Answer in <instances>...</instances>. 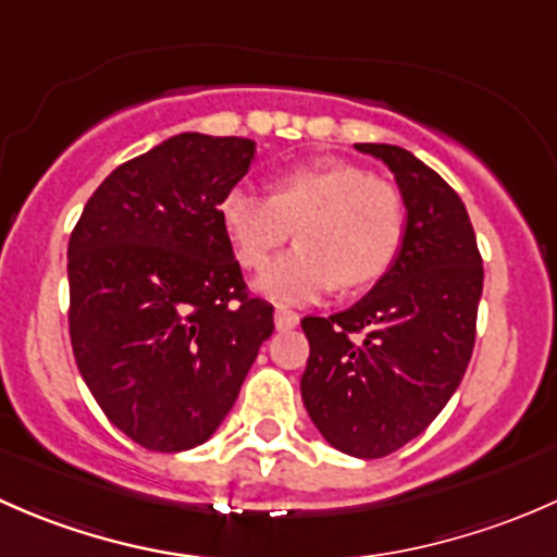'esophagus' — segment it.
Masks as SVG:
<instances>
[{
	"label": "esophagus",
	"instance_id": "esophagus-1",
	"mask_svg": "<svg viewBox=\"0 0 557 557\" xmlns=\"http://www.w3.org/2000/svg\"><path fill=\"white\" fill-rule=\"evenodd\" d=\"M296 323H299V314L294 310H285V307H277V312H274V325H277V331L294 329Z\"/></svg>",
	"mask_w": 557,
	"mask_h": 557
}]
</instances>
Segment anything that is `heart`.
Instances as JSON below:
<instances>
[{
    "label": "heart",
    "mask_w": 557,
    "mask_h": 557,
    "mask_svg": "<svg viewBox=\"0 0 557 557\" xmlns=\"http://www.w3.org/2000/svg\"><path fill=\"white\" fill-rule=\"evenodd\" d=\"M223 232L243 267H263L290 237L299 245L269 263L256 290L283 305L363 288L383 277L407 234V207L396 185L352 164H312L280 172L272 196L234 185L218 205Z\"/></svg>",
    "instance_id": "obj_1"
}]
</instances>
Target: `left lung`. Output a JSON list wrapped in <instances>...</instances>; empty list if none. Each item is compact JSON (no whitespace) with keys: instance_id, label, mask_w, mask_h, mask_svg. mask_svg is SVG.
Here are the masks:
<instances>
[{"instance_id":"8db88e82","label":"left lung","mask_w":557,"mask_h":557,"mask_svg":"<svg viewBox=\"0 0 557 557\" xmlns=\"http://www.w3.org/2000/svg\"><path fill=\"white\" fill-rule=\"evenodd\" d=\"M396 177L407 207L398 258L361 301L305 318L301 398L336 450L383 458L423 434L474 350L482 256L463 201L398 145H356Z\"/></svg>"}]
</instances>
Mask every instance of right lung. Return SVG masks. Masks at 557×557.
Segmentation results:
<instances>
[{
	"mask_svg": "<svg viewBox=\"0 0 557 557\" xmlns=\"http://www.w3.org/2000/svg\"><path fill=\"white\" fill-rule=\"evenodd\" d=\"M252 153L245 137L164 139L107 174L70 237L77 369L107 420L148 450L210 440L274 331L218 215Z\"/></svg>",
	"mask_w": 557,
	"mask_h": 557,
	"instance_id": "obj_1",
	"label": "right lung"
}]
</instances>
